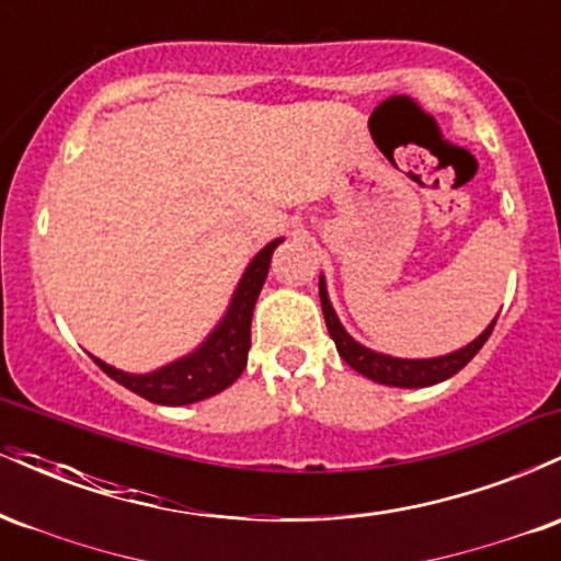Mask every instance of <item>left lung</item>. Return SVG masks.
<instances>
[{"label":"left lung","mask_w":561,"mask_h":561,"mask_svg":"<svg viewBox=\"0 0 561 561\" xmlns=\"http://www.w3.org/2000/svg\"><path fill=\"white\" fill-rule=\"evenodd\" d=\"M319 298H321V311H324V321L327 330H330V337L337 345V353L343 356V362L356 369L358 375L375 379L379 385H392V388H427V385H437L443 379L454 377L456 371H461L465 366L478 356V351L485 345V340L491 337L493 327H495V317L491 321L485 332L480 334L478 340H472L467 347L461 351L448 353V356L440 358H422V362H411V358H392V356H382V353L369 351V347L358 345L356 340L351 337L343 330L337 317H334V308L330 298H327V287L324 279H319Z\"/></svg>","instance_id":"obj_1"}]
</instances>
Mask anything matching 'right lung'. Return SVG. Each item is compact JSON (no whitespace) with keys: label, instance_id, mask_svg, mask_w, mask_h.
<instances>
[{"label":"right lung","instance_id":"add662e5","mask_svg":"<svg viewBox=\"0 0 561 561\" xmlns=\"http://www.w3.org/2000/svg\"><path fill=\"white\" fill-rule=\"evenodd\" d=\"M279 242L282 240L268 242L250 261L248 272H244L240 287H237L234 298H231L227 317L221 319L216 332L192 356L179 358V362L163 366V369L152 371V375H126V371L102 364L100 358H94V364L118 385L147 398V401L163 405L197 403L216 396V392L227 390L242 375L244 364H248L253 308L261 295L263 282H266L272 253Z\"/></svg>","mask_w":561,"mask_h":561}]
</instances>
